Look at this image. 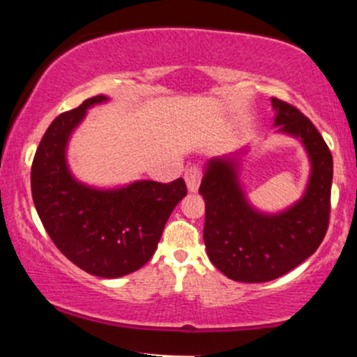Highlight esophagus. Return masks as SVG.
I'll use <instances>...</instances> for the list:
<instances>
[{
  "instance_id": "esophagus-1",
  "label": "esophagus",
  "mask_w": 357,
  "mask_h": 357,
  "mask_svg": "<svg viewBox=\"0 0 357 357\" xmlns=\"http://www.w3.org/2000/svg\"><path fill=\"white\" fill-rule=\"evenodd\" d=\"M202 176L203 173L198 166H191L186 169V173H184V181H186L188 190L191 192L198 191L199 183H202Z\"/></svg>"
}]
</instances>
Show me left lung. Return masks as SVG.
<instances>
[{
  "label": "left lung",
  "instance_id": "1",
  "mask_svg": "<svg viewBox=\"0 0 357 357\" xmlns=\"http://www.w3.org/2000/svg\"><path fill=\"white\" fill-rule=\"evenodd\" d=\"M278 132L301 139L310 159L307 190L289 210H255L238 179V155L208 161L199 192L206 204L203 238L208 257L231 280L257 284L285 275L307 260L326 236L331 213L333 154L301 110L272 99Z\"/></svg>",
  "mask_w": 357,
  "mask_h": 357
}]
</instances>
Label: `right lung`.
Instances as JSON below:
<instances>
[{
    "label": "right lung",
    "instance_id": "right-lung-1",
    "mask_svg": "<svg viewBox=\"0 0 357 357\" xmlns=\"http://www.w3.org/2000/svg\"><path fill=\"white\" fill-rule=\"evenodd\" d=\"M105 100L92 97L52 122L31 165V195L45 230L72 264L92 275L117 278L149 261L188 190L183 178L166 184L134 181L116 190L73 178L65 158L68 139L87 109Z\"/></svg>",
    "mask_w": 357,
    "mask_h": 357
}]
</instances>
